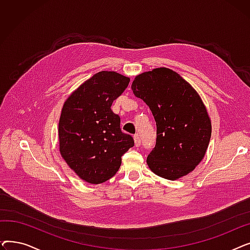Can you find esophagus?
Masks as SVG:
<instances>
[{
    "instance_id": "1",
    "label": "esophagus",
    "mask_w": 250,
    "mask_h": 250,
    "mask_svg": "<svg viewBox=\"0 0 250 250\" xmlns=\"http://www.w3.org/2000/svg\"><path fill=\"white\" fill-rule=\"evenodd\" d=\"M134 141H135L136 147H140V146H141V139H140L139 135H135V136H134Z\"/></svg>"
}]
</instances>
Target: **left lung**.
I'll return each instance as SVG.
<instances>
[{
    "instance_id": "1",
    "label": "left lung",
    "mask_w": 250,
    "mask_h": 250,
    "mask_svg": "<svg viewBox=\"0 0 250 250\" xmlns=\"http://www.w3.org/2000/svg\"><path fill=\"white\" fill-rule=\"evenodd\" d=\"M132 90L150 107L157 125L156 146L147 158L151 171L168 180L193 171L212 134L211 118L198 92L167 68L136 76Z\"/></svg>"
}]
</instances>
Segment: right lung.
Returning a JSON list of instances; mask_svg holds the SVG:
<instances>
[{"label":"right lung","mask_w":250,"mask_h":250,"mask_svg":"<svg viewBox=\"0 0 250 250\" xmlns=\"http://www.w3.org/2000/svg\"><path fill=\"white\" fill-rule=\"evenodd\" d=\"M128 83V77L101 71L73 91L62 105L59 123L61 156L91 185L114 176L122 156L135 144L132 136L122 132L121 118L110 108Z\"/></svg>","instance_id":"1"}]
</instances>
